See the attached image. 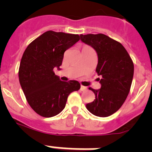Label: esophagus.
<instances>
[{"mask_svg":"<svg viewBox=\"0 0 152 152\" xmlns=\"http://www.w3.org/2000/svg\"><path fill=\"white\" fill-rule=\"evenodd\" d=\"M86 90H87V88H86V87H84V86H83V85H81L80 86V91H86Z\"/></svg>","mask_w":152,"mask_h":152,"instance_id":"1","label":"esophagus"}]
</instances>
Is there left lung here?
<instances>
[{
    "instance_id": "8db88e82",
    "label": "left lung",
    "mask_w": 152,
    "mask_h": 152,
    "mask_svg": "<svg viewBox=\"0 0 152 152\" xmlns=\"http://www.w3.org/2000/svg\"><path fill=\"white\" fill-rule=\"evenodd\" d=\"M80 38L97 53L96 72L101 77L100 89L89 88L94 93L95 99L86 107L95 116L107 117L116 113L128 96L133 78V62L123 45L106 35L80 34Z\"/></svg>"
}]
</instances>
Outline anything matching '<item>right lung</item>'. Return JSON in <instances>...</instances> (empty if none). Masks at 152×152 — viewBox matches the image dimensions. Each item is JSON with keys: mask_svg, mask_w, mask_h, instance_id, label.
I'll list each match as a JSON object with an SVG mask.
<instances>
[{"mask_svg": "<svg viewBox=\"0 0 152 152\" xmlns=\"http://www.w3.org/2000/svg\"><path fill=\"white\" fill-rule=\"evenodd\" d=\"M79 39L77 34L49 30L33 40L23 52L19 68L20 84L29 106L41 116L60 113L68 95L80 89L78 81H61L53 71L61 69L64 52Z\"/></svg>", "mask_w": 152, "mask_h": 152, "instance_id": "add662e5", "label": "right lung"}]
</instances>
